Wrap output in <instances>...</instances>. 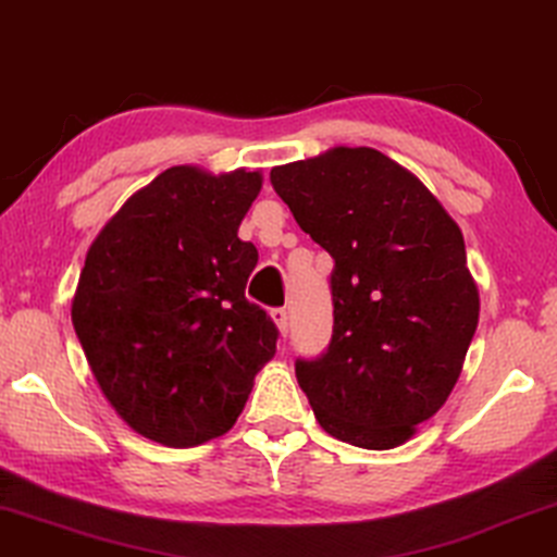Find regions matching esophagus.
Instances as JSON below:
<instances>
[{
    "mask_svg": "<svg viewBox=\"0 0 557 557\" xmlns=\"http://www.w3.org/2000/svg\"><path fill=\"white\" fill-rule=\"evenodd\" d=\"M270 318L277 325L280 335L285 337L287 335V310H285V307H275V310H270Z\"/></svg>",
    "mask_w": 557,
    "mask_h": 557,
    "instance_id": "esophagus-1",
    "label": "esophagus"
}]
</instances>
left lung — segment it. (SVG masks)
I'll list each match as a JSON object with an SVG mask.
<instances>
[{
    "instance_id": "1",
    "label": "left lung",
    "mask_w": 557,
    "mask_h": 557,
    "mask_svg": "<svg viewBox=\"0 0 557 557\" xmlns=\"http://www.w3.org/2000/svg\"><path fill=\"white\" fill-rule=\"evenodd\" d=\"M270 182L332 255L327 352L295 375L327 435L389 450L458 383L480 314L462 232L437 197L372 147H332Z\"/></svg>"
}]
</instances>
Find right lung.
Here are the masks:
<instances>
[{"mask_svg":"<svg viewBox=\"0 0 557 557\" xmlns=\"http://www.w3.org/2000/svg\"><path fill=\"white\" fill-rule=\"evenodd\" d=\"M260 189V172L177 164L89 247L72 325L99 389L147 440L195 447L225 435L275 358V322L245 297L257 250L237 237Z\"/></svg>","mask_w":557,"mask_h":557,"instance_id":"1","label":"right lung"}]
</instances>
